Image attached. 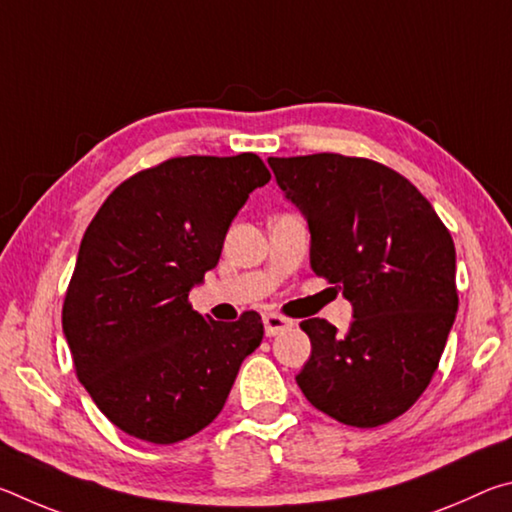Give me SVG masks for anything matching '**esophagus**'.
<instances>
[{"instance_id":"obj_1","label":"esophagus","mask_w":512,"mask_h":512,"mask_svg":"<svg viewBox=\"0 0 512 512\" xmlns=\"http://www.w3.org/2000/svg\"><path fill=\"white\" fill-rule=\"evenodd\" d=\"M293 327V320L291 318H284L280 314H266L264 316V329H266V336H277L282 332H287V329Z\"/></svg>"}]
</instances>
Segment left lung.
Returning a JSON list of instances; mask_svg holds the SVG:
<instances>
[{"label": "left lung", "mask_w": 512, "mask_h": 512, "mask_svg": "<svg viewBox=\"0 0 512 512\" xmlns=\"http://www.w3.org/2000/svg\"><path fill=\"white\" fill-rule=\"evenodd\" d=\"M307 219L314 273L352 302L345 334L302 320L311 357L296 377L318 411L379 427L429 386L458 311L456 250L436 210L400 173L339 153L268 158Z\"/></svg>", "instance_id": "8db88e82"}]
</instances>
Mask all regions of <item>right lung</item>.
Returning a JSON list of instances; mask_svg holds the SVG:
<instances>
[{"instance_id":"1","label":"right lung","mask_w":512,"mask_h":512,"mask_svg":"<svg viewBox=\"0 0 512 512\" xmlns=\"http://www.w3.org/2000/svg\"><path fill=\"white\" fill-rule=\"evenodd\" d=\"M268 180L255 153L171 158L124 180L85 230L63 332L76 377L128 436L171 445L205 429L262 343L257 311L216 323L192 309L189 291Z\"/></svg>"}]
</instances>
